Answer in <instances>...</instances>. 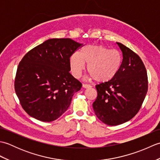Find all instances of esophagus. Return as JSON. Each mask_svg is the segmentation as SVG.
Instances as JSON below:
<instances>
[{
	"label": "esophagus",
	"mask_w": 160,
	"mask_h": 160,
	"mask_svg": "<svg viewBox=\"0 0 160 160\" xmlns=\"http://www.w3.org/2000/svg\"><path fill=\"white\" fill-rule=\"evenodd\" d=\"M82 87H83V88H84V89H89V88L91 87V85H89V84H83Z\"/></svg>",
	"instance_id": "34e87169"
}]
</instances>
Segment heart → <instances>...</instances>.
I'll use <instances>...</instances> for the list:
<instances>
[{"label":"heart","mask_w":160,"mask_h":160,"mask_svg":"<svg viewBox=\"0 0 160 160\" xmlns=\"http://www.w3.org/2000/svg\"><path fill=\"white\" fill-rule=\"evenodd\" d=\"M122 56L117 51L106 47L88 45L84 47L80 53L76 52L70 58L71 73L79 78L87 64V70L91 78L98 82L110 81L116 76L122 64Z\"/></svg>","instance_id":"b5f03b06"}]
</instances>
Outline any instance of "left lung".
<instances>
[{"label":"left lung","instance_id":"8db88e82","mask_svg":"<svg viewBox=\"0 0 160 160\" xmlns=\"http://www.w3.org/2000/svg\"><path fill=\"white\" fill-rule=\"evenodd\" d=\"M117 44L123 56L120 69L113 79L96 86L98 96L93 103L98 118L110 126L133 118L148 91L147 69L140 56L122 43Z\"/></svg>","mask_w":160,"mask_h":160}]
</instances>
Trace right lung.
<instances>
[{"label": "right lung", "instance_id": "add662e5", "mask_svg": "<svg viewBox=\"0 0 160 160\" xmlns=\"http://www.w3.org/2000/svg\"><path fill=\"white\" fill-rule=\"evenodd\" d=\"M82 44L70 38H52L27 53L17 69L14 88L30 116L42 122L60 117L82 84L69 71L70 57Z\"/></svg>", "mask_w": 160, "mask_h": 160}]
</instances>
